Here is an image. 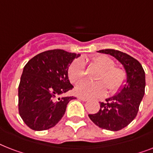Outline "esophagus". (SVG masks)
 <instances>
[{
  "instance_id": "obj_1",
  "label": "esophagus",
  "mask_w": 153,
  "mask_h": 153,
  "mask_svg": "<svg viewBox=\"0 0 153 153\" xmlns=\"http://www.w3.org/2000/svg\"><path fill=\"white\" fill-rule=\"evenodd\" d=\"M78 98H79V99H80V100L82 101V102H87V101H88V99H87V98H83V97H78Z\"/></svg>"
}]
</instances>
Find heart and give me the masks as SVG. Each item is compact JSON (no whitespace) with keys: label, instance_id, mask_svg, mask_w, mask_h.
<instances>
[{"label":"heart","instance_id":"b5f03b06","mask_svg":"<svg viewBox=\"0 0 153 153\" xmlns=\"http://www.w3.org/2000/svg\"><path fill=\"white\" fill-rule=\"evenodd\" d=\"M92 62L101 69L97 77V82L82 81L75 87V93L83 98H93L103 96L106 93V87L110 93H115L123 86L126 80V73L123 68L116 67L113 59L105 55H97L92 59ZM86 75L85 62L82 59H75L68 68L70 80L76 83Z\"/></svg>","mask_w":153,"mask_h":153}]
</instances>
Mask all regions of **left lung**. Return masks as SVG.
<instances>
[{
    "instance_id": "obj_1",
    "label": "left lung",
    "mask_w": 153,
    "mask_h": 153,
    "mask_svg": "<svg viewBox=\"0 0 153 153\" xmlns=\"http://www.w3.org/2000/svg\"><path fill=\"white\" fill-rule=\"evenodd\" d=\"M112 55L123 65L126 73V84L113 97L100 102L97 114H89L96 126L104 129L118 131L126 127L137 114L145 94V73L137 60L126 53L114 49L98 51Z\"/></svg>"
}]
</instances>
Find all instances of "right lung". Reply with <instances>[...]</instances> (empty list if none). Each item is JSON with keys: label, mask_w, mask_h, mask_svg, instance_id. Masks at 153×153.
<instances>
[{"label": "right lung", "mask_w": 153, "mask_h": 153, "mask_svg": "<svg viewBox=\"0 0 153 153\" xmlns=\"http://www.w3.org/2000/svg\"><path fill=\"white\" fill-rule=\"evenodd\" d=\"M80 54L60 49L39 53L27 62L18 88L19 113L30 128H51L64 115L74 97H63L74 86L68 79V68Z\"/></svg>", "instance_id": "1"}]
</instances>
